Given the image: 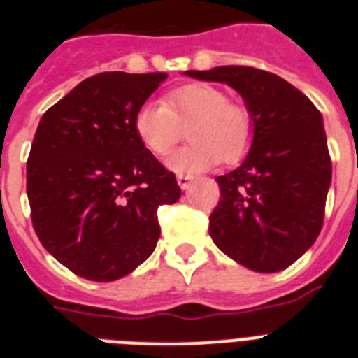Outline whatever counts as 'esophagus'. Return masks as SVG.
<instances>
[{
  "instance_id": "esophagus-1",
  "label": "esophagus",
  "mask_w": 358,
  "mask_h": 358,
  "mask_svg": "<svg viewBox=\"0 0 358 358\" xmlns=\"http://www.w3.org/2000/svg\"><path fill=\"white\" fill-rule=\"evenodd\" d=\"M176 182H178V185L182 189H189L191 182H193V176H189V174H178V176H176Z\"/></svg>"
}]
</instances>
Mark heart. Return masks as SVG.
<instances>
[{"instance_id":"heart-1","label":"heart","mask_w":358,"mask_h":358,"mask_svg":"<svg viewBox=\"0 0 358 358\" xmlns=\"http://www.w3.org/2000/svg\"><path fill=\"white\" fill-rule=\"evenodd\" d=\"M189 146L169 157L167 167L176 174L202 173L224 163H236L249 150L252 120L249 111L229 102L217 87L189 83L174 89L165 102L148 100L134 115V131L146 150L163 157L173 150L185 126Z\"/></svg>"}]
</instances>
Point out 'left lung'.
Wrapping results in <instances>:
<instances>
[{
  "label": "left lung",
  "instance_id": "1",
  "mask_svg": "<svg viewBox=\"0 0 358 358\" xmlns=\"http://www.w3.org/2000/svg\"><path fill=\"white\" fill-rule=\"evenodd\" d=\"M184 74L232 87L252 120L243 163L215 178L221 199L210 215L213 243L252 271H282L310 249L323 224L333 165L322 113L266 70L215 66Z\"/></svg>",
  "mask_w": 358,
  "mask_h": 358
}]
</instances>
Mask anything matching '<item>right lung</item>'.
Here are the masks:
<instances>
[{
	"instance_id": "1",
	"label": "right lung",
	"mask_w": 358,
	"mask_h": 358,
	"mask_svg": "<svg viewBox=\"0 0 358 358\" xmlns=\"http://www.w3.org/2000/svg\"><path fill=\"white\" fill-rule=\"evenodd\" d=\"M165 72H102L42 115L27 159L31 221L42 247L78 277L111 282L156 249L157 208L180 187L134 131Z\"/></svg>"
}]
</instances>
